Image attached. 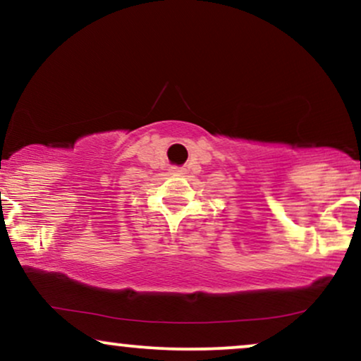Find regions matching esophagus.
Listing matches in <instances>:
<instances>
[{
	"label": "esophagus",
	"instance_id": "esophagus-1",
	"mask_svg": "<svg viewBox=\"0 0 361 361\" xmlns=\"http://www.w3.org/2000/svg\"><path fill=\"white\" fill-rule=\"evenodd\" d=\"M171 173H173V175H185V168L173 166V168H171Z\"/></svg>",
	"mask_w": 361,
	"mask_h": 361
}]
</instances>
